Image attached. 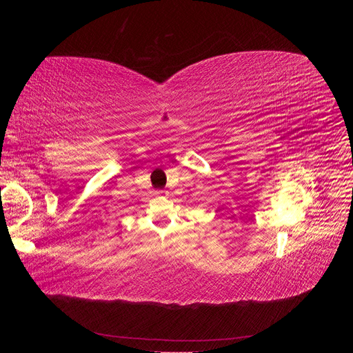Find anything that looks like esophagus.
Wrapping results in <instances>:
<instances>
[{
    "instance_id": "esophagus-1",
    "label": "esophagus",
    "mask_w": 353,
    "mask_h": 353,
    "mask_svg": "<svg viewBox=\"0 0 353 353\" xmlns=\"http://www.w3.org/2000/svg\"><path fill=\"white\" fill-rule=\"evenodd\" d=\"M157 194H160V191H159V193H157Z\"/></svg>"
}]
</instances>
